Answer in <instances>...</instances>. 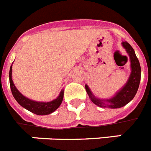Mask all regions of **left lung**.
<instances>
[{"mask_svg": "<svg viewBox=\"0 0 151 151\" xmlns=\"http://www.w3.org/2000/svg\"><path fill=\"white\" fill-rule=\"evenodd\" d=\"M122 44L130 57L131 68H132L130 76L126 85L116 94V96H114L111 99L105 100V101L96 98L92 94L88 86L85 85V90L87 91L89 97L92 102L97 106H103V107L109 106L113 109L122 107L130 102L134 98L136 93L138 91L140 81H141V66H140L139 60L136 57L132 47L131 46L127 41H123Z\"/></svg>", "mask_w": 151, "mask_h": 151, "instance_id": "8db88e82", "label": "left lung"}]
</instances>
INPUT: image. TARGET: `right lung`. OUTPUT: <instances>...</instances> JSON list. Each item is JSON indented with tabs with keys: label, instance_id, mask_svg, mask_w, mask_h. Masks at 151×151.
<instances>
[{
	"label": "right lung",
	"instance_id": "obj_1",
	"mask_svg": "<svg viewBox=\"0 0 151 151\" xmlns=\"http://www.w3.org/2000/svg\"><path fill=\"white\" fill-rule=\"evenodd\" d=\"M9 78H10V85L11 89L12 94L16 99V101L19 103V104L26 108V110L32 113L37 114V115H47L50 113L55 111L57 108L62 103L63 99V91L60 92L59 97L57 99L50 102H36L32 100H29L24 97L21 93L15 87L12 80V66H10V73H9Z\"/></svg>",
	"mask_w": 151,
	"mask_h": 151
}]
</instances>
